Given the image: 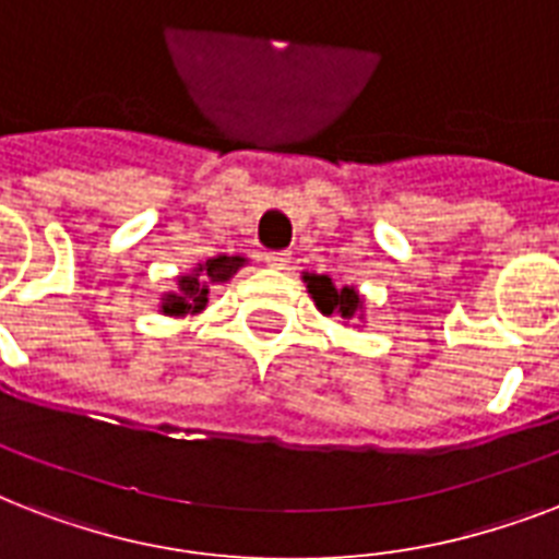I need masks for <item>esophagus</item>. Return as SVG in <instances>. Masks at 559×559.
Masks as SVG:
<instances>
[{
	"label": "esophagus",
	"instance_id": "1",
	"mask_svg": "<svg viewBox=\"0 0 559 559\" xmlns=\"http://www.w3.org/2000/svg\"><path fill=\"white\" fill-rule=\"evenodd\" d=\"M263 261H266V266H272V270H284L289 263V254L287 252H266L263 254Z\"/></svg>",
	"mask_w": 559,
	"mask_h": 559
}]
</instances>
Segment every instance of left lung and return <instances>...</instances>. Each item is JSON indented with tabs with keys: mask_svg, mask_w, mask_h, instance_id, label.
Returning a JSON list of instances; mask_svg holds the SVG:
<instances>
[{
	"mask_svg": "<svg viewBox=\"0 0 559 559\" xmlns=\"http://www.w3.org/2000/svg\"><path fill=\"white\" fill-rule=\"evenodd\" d=\"M307 293L313 298L316 310L322 316H340L345 328H362L366 324V298L357 287H336L331 275L319 272H301Z\"/></svg>",
	"mask_w": 559,
	"mask_h": 559,
	"instance_id": "obj_1",
	"label": "left lung"
}]
</instances>
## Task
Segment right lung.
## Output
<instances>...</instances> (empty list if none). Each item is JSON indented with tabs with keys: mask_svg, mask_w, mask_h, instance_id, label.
Instances as JSON below:
<instances>
[{
	"mask_svg": "<svg viewBox=\"0 0 559 559\" xmlns=\"http://www.w3.org/2000/svg\"><path fill=\"white\" fill-rule=\"evenodd\" d=\"M246 263H249V258H243V254H214L209 261L193 263L191 270L177 275L174 289L162 293L159 313L170 316V319L200 316L209 307L211 289L219 287V284H228Z\"/></svg>",
	"mask_w": 559,
	"mask_h": 559,
	"instance_id": "add662e5",
	"label": "right lung"
}]
</instances>
